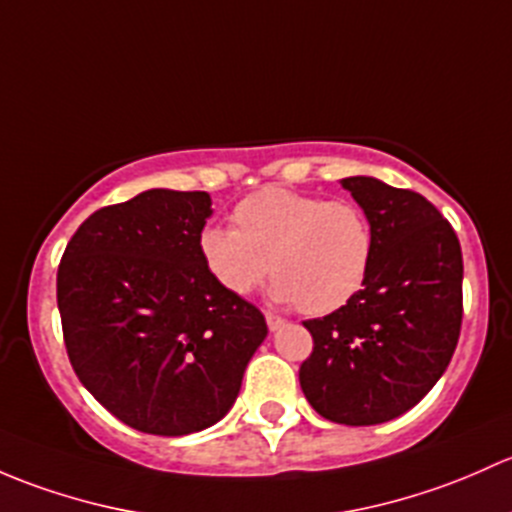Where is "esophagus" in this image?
Masks as SVG:
<instances>
[{"mask_svg":"<svg viewBox=\"0 0 512 512\" xmlns=\"http://www.w3.org/2000/svg\"><path fill=\"white\" fill-rule=\"evenodd\" d=\"M266 323H268V330H271V333H276V330H281L283 325H286V320L276 313H266Z\"/></svg>","mask_w":512,"mask_h":512,"instance_id":"34e87169","label":"esophagus"}]
</instances>
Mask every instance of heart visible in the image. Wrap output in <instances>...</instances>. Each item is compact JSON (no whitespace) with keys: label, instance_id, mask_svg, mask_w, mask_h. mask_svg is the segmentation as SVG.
<instances>
[{"label":"heart","instance_id":"b5f03b06","mask_svg":"<svg viewBox=\"0 0 512 512\" xmlns=\"http://www.w3.org/2000/svg\"><path fill=\"white\" fill-rule=\"evenodd\" d=\"M231 219L234 229L209 226L199 236L209 276L229 295L254 291L268 263L273 298L308 315L333 313L365 286L374 236L357 204L266 187L241 199Z\"/></svg>","mask_w":512,"mask_h":512}]
</instances>
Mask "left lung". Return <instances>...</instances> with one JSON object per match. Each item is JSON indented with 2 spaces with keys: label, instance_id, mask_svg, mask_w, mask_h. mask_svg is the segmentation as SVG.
<instances>
[{
  "label": "left lung",
  "instance_id": "left-lung-1",
  "mask_svg": "<svg viewBox=\"0 0 512 512\" xmlns=\"http://www.w3.org/2000/svg\"><path fill=\"white\" fill-rule=\"evenodd\" d=\"M342 187L370 219V273L350 303L305 320L313 352L298 377L320 416L372 426L409 412L449 367L461 335L463 258L456 231L421 194L374 177H347Z\"/></svg>",
  "mask_w": 512,
  "mask_h": 512
}]
</instances>
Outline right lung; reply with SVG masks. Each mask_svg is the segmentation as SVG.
<instances>
[{
    "instance_id": "right-lung-1",
    "label": "right lung",
    "mask_w": 512,
    "mask_h": 512,
    "mask_svg": "<svg viewBox=\"0 0 512 512\" xmlns=\"http://www.w3.org/2000/svg\"><path fill=\"white\" fill-rule=\"evenodd\" d=\"M207 192L147 189L93 212L68 241L56 298L68 360L115 419L184 436L224 419L268 328L209 276Z\"/></svg>"
}]
</instances>
